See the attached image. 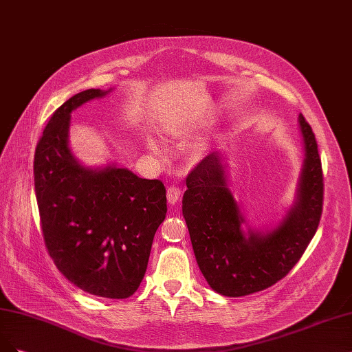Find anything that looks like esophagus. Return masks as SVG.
Listing matches in <instances>:
<instances>
[{
  "instance_id": "obj_1",
  "label": "esophagus",
  "mask_w": 352,
  "mask_h": 352,
  "mask_svg": "<svg viewBox=\"0 0 352 352\" xmlns=\"http://www.w3.org/2000/svg\"><path fill=\"white\" fill-rule=\"evenodd\" d=\"M180 197H182V190H180L179 186L172 185V186L167 188V201H168V204H172V205L177 204Z\"/></svg>"
}]
</instances>
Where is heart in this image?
<instances>
[{"label": "heart", "mask_w": 352, "mask_h": 352, "mask_svg": "<svg viewBox=\"0 0 352 352\" xmlns=\"http://www.w3.org/2000/svg\"><path fill=\"white\" fill-rule=\"evenodd\" d=\"M148 148L153 151V153H155V154H162L163 153V145L157 141V140H154V138H150L148 140Z\"/></svg>", "instance_id": "b5f03b06"}]
</instances>
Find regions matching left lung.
Masks as SVG:
<instances>
[{"label":"left lung","mask_w":352,"mask_h":352,"mask_svg":"<svg viewBox=\"0 0 352 352\" xmlns=\"http://www.w3.org/2000/svg\"><path fill=\"white\" fill-rule=\"evenodd\" d=\"M305 141L297 198L270 230H243L246 220L228 188L220 153H211L186 177L182 212L193 253L210 287L226 297H241L274 285L302 256L316 233L323 207V173L318 142L305 116Z\"/></svg>","instance_id":"8db88e82"}]
</instances>
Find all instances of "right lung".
I'll use <instances>...</instances> for the list:
<instances>
[{"instance_id":"right-lung-1","label":"right lung","mask_w":352,"mask_h":352,"mask_svg":"<svg viewBox=\"0 0 352 352\" xmlns=\"http://www.w3.org/2000/svg\"><path fill=\"white\" fill-rule=\"evenodd\" d=\"M109 91L84 90L54 112L34 153V190L45 245L59 272L89 294L128 298L147 271L167 199L160 180L116 164L86 167L72 154L71 112Z\"/></svg>"}]
</instances>
